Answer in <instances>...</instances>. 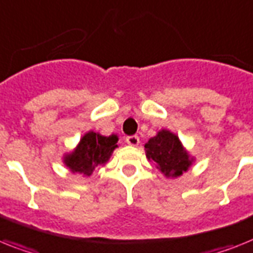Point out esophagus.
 Masks as SVG:
<instances>
[{
  "label": "esophagus",
  "instance_id": "esophagus-1",
  "mask_svg": "<svg viewBox=\"0 0 253 253\" xmlns=\"http://www.w3.org/2000/svg\"><path fill=\"white\" fill-rule=\"evenodd\" d=\"M126 141H127V144L132 145V147H136V145L140 143V140H139V136H137V135H130V136H127Z\"/></svg>",
  "mask_w": 253,
  "mask_h": 253
}]
</instances>
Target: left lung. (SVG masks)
I'll return each instance as SVG.
<instances>
[{"label":"left lung","instance_id":"8db88e82","mask_svg":"<svg viewBox=\"0 0 253 253\" xmlns=\"http://www.w3.org/2000/svg\"><path fill=\"white\" fill-rule=\"evenodd\" d=\"M145 153L148 160H153L166 176L182 175L191 165L179 139L170 131L162 130L157 136L149 139L145 144Z\"/></svg>","mask_w":253,"mask_h":253}]
</instances>
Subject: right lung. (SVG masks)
<instances>
[{
    "instance_id": "obj_1",
    "label": "right lung",
    "mask_w": 253,
    "mask_h": 253,
    "mask_svg": "<svg viewBox=\"0 0 253 253\" xmlns=\"http://www.w3.org/2000/svg\"><path fill=\"white\" fill-rule=\"evenodd\" d=\"M118 137L101 136L98 133H85L75 151L65 159L66 165L73 173H79L83 175H91L94 168L105 164L109 160L114 148H117Z\"/></svg>"
}]
</instances>
